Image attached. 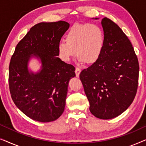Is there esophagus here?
Returning a JSON list of instances; mask_svg holds the SVG:
<instances>
[{
    "label": "esophagus",
    "mask_w": 146,
    "mask_h": 146,
    "mask_svg": "<svg viewBox=\"0 0 146 146\" xmlns=\"http://www.w3.org/2000/svg\"><path fill=\"white\" fill-rule=\"evenodd\" d=\"M80 72H81V69L80 68H78V67L76 68L75 73H76V77H79Z\"/></svg>",
    "instance_id": "esophagus-1"
}]
</instances>
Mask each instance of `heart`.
<instances>
[{
    "label": "heart",
    "instance_id": "obj_1",
    "mask_svg": "<svg viewBox=\"0 0 146 146\" xmlns=\"http://www.w3.org/2000/svg\"><path fill=\"white\" fill-rule=\"evenodd\" d=\"M106 44L104 31L94 23L75 24L66 35V40L57 44L58 54L61 60L68 62L76 53L80 62L91 64L98 60Z\"/></svg>",
    "mask_w": 146,
    "mask_h": 146
}]
</instances>
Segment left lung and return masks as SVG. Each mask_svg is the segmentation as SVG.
Instances as JSON below:
<instances>
[{
    "instance_id": "1",
    "label": "left lung",
    "mask_w": 146,
    "mask_h": 146,
    "mask_svg": "<svg viewBox=\"0 0 146 146\" xmlns=\"http://www.w3.org/2000/svg\"><path fill=\"white\" fill-rule=\"evenodd\" d=\"M106 36L98 60L80 74L90 111L95 117L108 119L127 109L136 95L139 63L127 36L114 22L102 20Z\"/></svg>"
}]
</instances>
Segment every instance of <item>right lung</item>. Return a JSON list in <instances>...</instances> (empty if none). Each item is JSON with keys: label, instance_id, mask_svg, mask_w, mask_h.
Masks as SVG:
<instances>
[{"label": "right lung", "instance_id": "obj_1", "mask_svg": "<svg viewBox=\"0 0 146 146\" xmlns=\"http://www.w3.org/2000/svg\"><path fill=\"white\" fill-rule=\"evenodd\" d=\"M69 26L62 21L36 24L18 43L11 57L9 84L12 99L34 120L54 121L64 110L68 86L76 76L75 68L57 57V44ZM33 55L42 62V70L36 74L27 70Z\"/></svg>", "mask_w": 146, "mask_h": 146}]
</instances>
